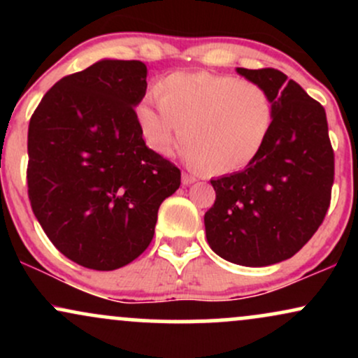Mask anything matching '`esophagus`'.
<instances>
[{
	"label": "esophagus",
	"mask_w": 358,
	"mask_h": 358,
	"mask_svg": "<svg viewBox=\"0 0 358 358\" xmlns=\"http://www.w3.org/2000/svg\"><path fill=\"white\" fill-rule=\"evenodd\" d=\"M196 182V178L193 175H188V173H183L182 175V183L185 185V187H188V185H192V183H195Z\"/></svg>",
	"instance_id": "esophagus-1"
}]
</instances>
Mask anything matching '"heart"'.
I'll return each instance as SVG.
<instances>
[{"label":"heart","instance_id":"heart-1","mask_svg":"<svg viewBox=\"0 0 358 358\" xmlns=\"http://www.w3.org/2000/svg\"><path fill=\"white\" fill-rule=\"evenodd\" d=\"M136 106L134 117L146 146L170 156L182 139L192 168L227 175L249 166L268 141L274 110L256 82L208 72H173Z\"/></svg>","mask_w":358,"mask_h":358}]
</instances>
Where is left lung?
<instances>
[{
    "mask_svg": "<svg viewBox=\"0 0 358 358\" xmlns=\"http://www.w3.org/2000/svg\"><path fill=\"white\" fill-rule=\"evenodd\" d=\"M266 89L273 129L242 171L210 180L215 203L203 217L210 249L225 261L264 268L293 257L318 231L334 185V150L323 106L274 69L237 67Z\"/></svg>",
    "mask_w": 358,
    "mask_h": 358,
    "instance_id": "8db88e82",
    "label": "left lung"
}]
</instances>
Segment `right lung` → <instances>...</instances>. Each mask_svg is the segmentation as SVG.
<instances>
[{
  "label": "right lung",
  "mask_w": 358,
  "mask_h": 358,
  "mask_svg": "<svg viewBox=\"0 0 358 358\" xmlns=\"http://www.w3.org/2000/svg\"><path fill=\"white\" fill-rule=\"evenodd\" d=\"M139 60L102 59L57 82L28 127V196L52 244L77 264L113 271L145 252L180 170L153 153L134 108Z\"/></svg>",
  "instance_id": "obj_1"
}]
</instances>
